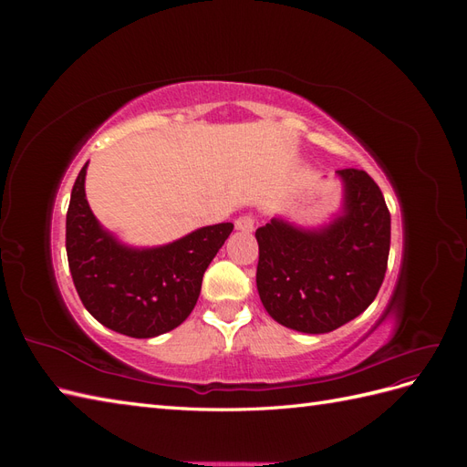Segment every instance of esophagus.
<instances>
[{"label": "esophagus", "instance_id": "obj_1", "mask_svg": "<svg viewBox=\"0 0 467 467\" xmlns=\"http://www.w3.org/2000/svg\"><path fill=\"white\" fill-rule=\"evenodd\" d=\"M253 228H255V218H253L251 214H242L237 220H235V230L239 232H253Z\"/></svg>", "mask_w": 467, "mask_h": 467}]
</instances>
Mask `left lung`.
Returning <instances> with one entry per match:
<instances>
[{"label": "left lung", "mask_w": 467, "mask_h": 467, "mask_svg": "<svg viewBox=\"0 0 467 467\" xmlns=\"http://www.w3.org/2000/svg\"><path fill=\"white\" fill-rule=\"evenodd\" d=\"M343 214L319 230L273 218L255 232L257 290L285 327L329 333L360 316L384 282L391 218L384 194L360 169H341Z\"/></svg>", "instance_id": "left-lung-1"}]
</instances>
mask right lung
Masks as SVG:
<instances>
[{"label":"right lung","instance_id":"add662e5","mask_svg":"<svg viewBox=\"0 0 467 467\" xmlns=\"http://www.w3.org/2000/svg\"><path fill=\"white\" fill-rule=\"evenodd\" d=\"M86 173L88 163L74 182L66 214L67 263L79 300L105 327L134 338L179 327L196 306L204 271L234 223L206 225L161 247H126L93 216Z\"/></svg>","mask_w":467,"mask_h":467}]
</instances>
